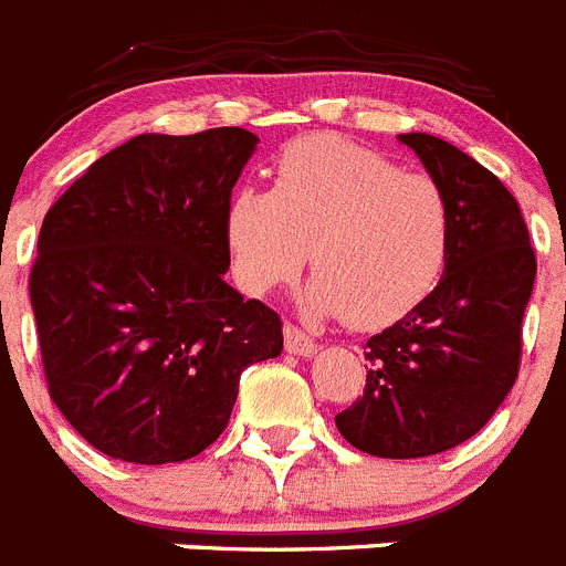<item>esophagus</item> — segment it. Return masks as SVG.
Here are the masks:
<instances>
[{"label":"esophagus","instance_id":"esophagus-1","mask_svg":"<svg viewBox=\"0 0 566 566\" xmlns=\"http://www.w3.org/2000/svg\"><path fill=\"white\" fill-rule=\"evenodd\" d=\"M283 339H286L289 354H297V357H314L317 354V343L306 332H300L297 326H292V323L283 328Z\"/></svg>","mask_w":566,"mask_h":566}]
</instances>
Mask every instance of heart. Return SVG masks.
<instances>
[{"label":"heart","mask_w":566,"mask_h":566,"mask_svg":"<svg viewBox=\"0 0 566 566\" xmlns=\"http://www.w3.org/2000/svg\"><path fill=\"white\" fill-rule=\"evenodd\" d=\"M232 272L269 294L306 266L303 300L319 317L348 314L379 328L437 289L453 243V209L431 175L345 142L308 135L289 144L272 189H240L227 209Z\"/></svg>","instance_id":"b5f03b06"}]
</instances>
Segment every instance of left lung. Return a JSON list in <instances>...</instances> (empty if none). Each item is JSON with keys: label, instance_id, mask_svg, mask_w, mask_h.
Masks as SVG:
<instances>
[{"label": "left lung", "instance_id": "obj_1", "mask_svg": "<svg viewBox=\"0 0 566 566\" xmlns=\"http://www.w3.org/2000/svg\"><path fill=\"white\" fill-rule=\"evenodd\" d=\"M453 209L451 258L413 312L368 339L365 391L337 413L357 451L419 459L479 433L518 377L536 254L516 198L468 153L428 133L399 135Z\"/></svg>", "mask_w": 566, "mask_h": 566}]
</instances>
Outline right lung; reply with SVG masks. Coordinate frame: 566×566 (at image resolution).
Returning a JSON list of instances; mask_svg holds the SVG:
<instances>
[{
    "instance_id": "1",
    "label": "right lung",
    "mask_w": 566,
    "mask_h": 566,
    "mask_svg": "<svg viewBox=\"0 0 566 566\" xmlns=\"http://www.w3.org/2000/svg\"><path fill=\"white\" fill-rule=\"evenodd\" d=\"M258 135L144 133L44 214L30 306L50 399L96 451L135 464L207 451L283 323L229 286L227 209Z\"/></svg>"
}]
</instances>
